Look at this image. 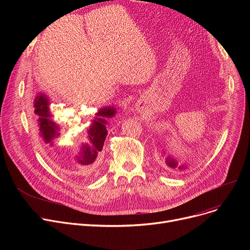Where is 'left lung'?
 Segmentation results:
<instances>
[{
    "label": "left lung",
    "instance_id": "8db88e82",
    "mask_svg": "<svg viewBox=\"0 0 250 250\" xmlns=\"http://www.w3.org/2000/svg\"><path fill=\"white\" fill-rule=\"evenodd\" d=\"M166 163H167V165H168L169 167H171V168H177V167H178V163L176 162V160H174L173 158H171V157H167ZM179 168L181 169V167H179Z\"/></svg>",
    "mask_w": 250,
    "mask_h": 250
}]
</instances>
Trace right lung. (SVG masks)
<instances>
[{
	"instance_id": "obj_1",
	"label": "right lung",
	"mask_w": 250,
	"mask_h": 250,
	"mask_svg": "<svg viewBox=\"0 0 250 250\" xmlns=\"http://www.w3.org/2000/svg\"><path fill=\"white\" fill-rule=\"evenodd\" d=\"M34 112L38 115L39 129L45 143H50L52 139L60 136V127L50 120L51 114L48 109V100L44 95H39L34 102ZM115 113L113 107H105L95 113L92 125L88 130L87 143L81 148L80 156L77 157L78 163L83 166V169H88L93 165L98 155L102 151L105 138L107 136V129L105 127L104 117H111Z\"/></svg>"
}]
</instances>
